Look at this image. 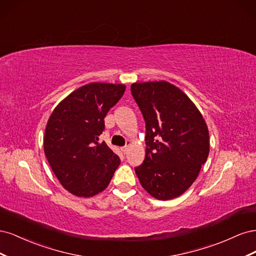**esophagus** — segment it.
Listing matches in <instances>:
<instances>
[{"label": "esophagus", "mask_w": 256, "mask_h": 256, "mask_svg": "<svg viewBox=\"0 0 256 256\" xmlns=\"http://www.w3.org/2000/svg\"><path fill=\"white\" fill-rule=\"evenodd\" d=\"M129 147H130L129 145H127V146H124V147H122L120 150H122V152L124 154H127V152H128V150H129Z\"/></svg>", "instance_id": "1"}]
</instances>
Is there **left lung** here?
Returning <instances> with one entry per match:
<instances>
[{
	"label": "left lung",
	"instance_id": "1",
	"mask_svg": "<svg viewBox=\"0 0 256 256\" xmlns=\"http://www.w3.org/2000/svg\"><path fill=\"white\" fill-rule=\"evenodd\" d=\"M131 92L146 124L145 160L136 174L152 198H178L207 160V124L192 100L172 83L136 82Z\"/></svg>",
	"mask_w": 256,
	"mask_h": 256
}]
</instances>
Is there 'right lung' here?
<instances>
[{
    "mask_svg": "<svg viewBox=\"0 0 256 256\" xmlns=\"http://www.w3.org/2000/svg\"><path fill=\"white\" fill-rule=\"evenodd\" d=\"M125 90V84L88 83L65 97L50 115L44 154L60 184L76 196L102 192L120 164L106 142L98 141L106 113Z\"/></svg>",
    "mask_w": 256,
    "mask_h": 256,
    "instance_id": "add662e5",
    "label": "right lung"
}]
</instances>
